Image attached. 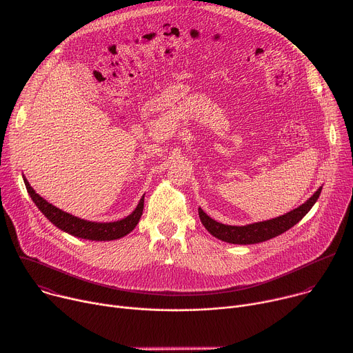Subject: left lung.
Instances as JSON below:
<instances>
[{
  "mask_svg": "<svg viewBox=\"0 0 353 353\" xmlns=\"http://www.w3.org/2000/svg\"><path fill=\"white\" fill-rule=\"evenodd\" d=\"M320 194H321V187L306 201L305 204H301L293 211L270 221L251 223L245 226H230V225L219 223L215 219L210 218L201 208H198V215L201 222H203V225L205 226V229L216 239L226 243H232V244H256V243H261L272 237H276L283 232L289 230L292 226H294L312 210V207L319 199Z\"/></svg>",
  "mask_w": 353,
  "mask_h": 353,
  "instance_id": "1",
  "label": "left lung"
}]
</instances>
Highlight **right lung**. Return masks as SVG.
Here are the masks:
<instances>
[{"label": "right lung", "mask_w": 353, "mask_h": 353, "mask_svg": "<svg viewBox=\"0 0 353 353\" xmlns=\"http://www.w3.org/2000/svg\"><path fill=\"white\" fill-rule=\"evenodd\" d=\"M26 190L33 199L36 207L43 212V215L52 222L54 226L67 232L75 237L96 240V241H110L120 237H124L130 232L134 230L143 211V196L139 199L137 208L127 218L117 222H89L81 218H77L68 212L61 211L60 208L52 205L44 198H41L36 191L30 187L29 181L23 177Z\"/></svg>", "instance_id": "add662e5"}]
</instances>
